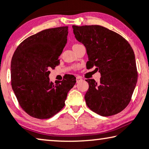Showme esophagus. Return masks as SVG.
<instances>
[{
  "instance_id": "esophagus-1",
  "label": "esophagus",
  "mask_w": 149,
  "mask_h": 149,
  "mask_svg": "<svg viewBox=\"0 0 149 149\" xmlns=\"http://www.w3.org/2000/svg\"><path fill=\"white\" fill-rule=\"evenodd\" d=\"M82 80H83V79H82L81 77H79V76H77V83H79V81H82Z\"/></svg>"
}]
</instances>
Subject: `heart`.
Here are the masks:
<instances>
[{"label":"heart","instance_id":"1","mask_svg":"<svg viewBox=\"0 0 149 149\" xmlns=\"http://www.w3.org/2000/svg\"><path fill=\"white\" fill-rule=\"evenodd\" d=\"M75 45H77V44H75Z\"/></svg>","mask_w":149,"mask_h":149}]
</instances>
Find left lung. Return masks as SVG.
<instances>
[{"instance_id": "8db88e82", "label": "left lung", "mask_w": 149, "mask_h": 149, "mask_svg": "<svg viewBox=\"0 0 149 149\" xmlns=\"http://www.w3.org/2000/svg\"><path fill=\"white\" fill-rule=\"evenodd\" d=\"M77 40L87 49V68L95 66L100 83L87 79L85 95L87 106L102 116L120 113L130 103L137 83L138 73L132 47L116 32L100 25H72Z\"/></svg>"}]
</instances>
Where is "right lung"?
Masks as SVG:
<instances>
[{"label": "right lung", "mask_w": 149, "mask_h": 149, "mask_svg": "<svg viewBox=\"0 0 149 149\" xmlns=\"http://www.w3.org/2000/svg\"><path fill=\"white\" fill-rule=\"evenodd\" d=\"M68 33L67 26L43 30L23 41L13 56V90L21 108L32 117L48 119L56 114L76 83L73 75L55 85L49 78V68L59 65Z\"/></svg>", "instance_id": "1"}]
</instances>
